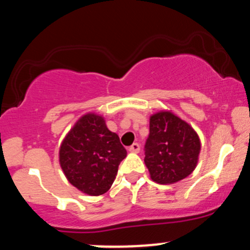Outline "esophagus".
Listing matches in <instances>:
<instances>
[{
	"label": "esophagus",
	"instance_id": "1",
	"mask_svg": "<svg viewBox=\"0 0 250 250\" xmlns=\"http://www.w3.org/2000/svg\"><path fill=\"white\" fill-rule=\"evenodd\" d=\"M139 150H141V146H139L138 143H133L132 146H128V151L130 152H139Z\"/></svg>",
	"mask_w": 250,
	"mask_h": 250
}]
</instances>
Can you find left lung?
Segmentation results:
<instances>
[{"instance_id":"1","label":"left lung","mask_w":250,"mask_h":250,"mask_svg":"<svg viewBox=\"0 0 250 250\" xmlns=\"http://www.w3.org/2000/svg\"><path fill=\"white\" fill-rule=\"evenodd\" d=\"M200 147L199 136L178 115L161 111L150 117L144 162L152 181L170 185L187 178L197 167Z\"/></svg>"}]
</instances>
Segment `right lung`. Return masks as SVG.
<instances>
[{
  "label": "right lung",
  "mask_w": 250,
  "mask_h": 250,
  "mask_svg": "<svg viewBox=\"0 0 250 250\" xmlns=\"http://www.w3.org/2000/svg\"><path fill=\"white\" fill-rule=\"evenodd\" d=\"M127 152L104 119L87 113L63 139L60 163L74 187L88 195H101L111 188L118 167Z\"/></svg>",
  "instance_id": "right-lung-1"
}]
</instances>
